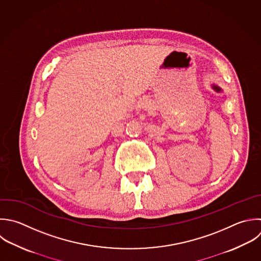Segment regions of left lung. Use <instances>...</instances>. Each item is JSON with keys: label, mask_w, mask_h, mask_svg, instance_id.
<instances>
[{"label": "left lung", "mask_w": 261, "mask_h": 261, "mask_svg": "<svg viewBox=\"0 0 261 261\" xmlns=\"http://www.w3.org/2000/svg\"><path fill=\"white\" fill-rule=\"evenodd\" d=\"M211 88H212V89H213L215 92H217V93H220V92H222V90H221V89H220L218 86H216V85H212V86H211Z\"/></svg>", "instance_id": "8db88e82"}]
</instances>
